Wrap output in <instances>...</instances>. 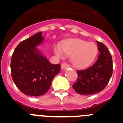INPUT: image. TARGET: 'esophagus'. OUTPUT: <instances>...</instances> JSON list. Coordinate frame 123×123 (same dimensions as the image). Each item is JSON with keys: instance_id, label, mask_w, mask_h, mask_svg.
<instances>
[{"instance_id": "34e87169", "label": "esophagus", "mask_w": 123, "mask_h": 123, "mask_svg": "<svg viewBox=\"0 0 123 123\" xmlns=\"http://www.w3.org/2000/svg\"><path fill=\"white\" fill-rule=\"evenodd\" d=\"M61 67H62V69H67V68H69V67H70L69 65H67V63H65L62 64V66H61Z\"/></svg>"}]
</instances>
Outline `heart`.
<instances>
[{
    "label": "heart",
    "instance_id": "1",
    "mask_svg": "<svg viewBox=\"0 0 123 123\" xmlns=\"http://www.w3.org/2000/svg\"><path fill=\"white\" fill-rule=\"evenodd\" d=\"M62 49L65 54L72 55V63L79 68H84L90 66L94 62L98 54V47L96 44L79 39L66 41L62 45ZM55 52L58 56L62 54V51L59 47L55 49Z\"/></svg>",
    "mask_w": 123,
    "mask_h": 123
}]
</instances>
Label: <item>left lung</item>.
<instances>
[{
    "label": "left lung",
    "mask_w": 123,
    "mask_h": 123,
    "mask_svg": "<svg viewBox=\"0 0 123 123\" xmlns=\"http://www.w3.org/2000/svg\"><path fill=\"white\" fill-rule=\"evenodd\" d=\"M100 54L92 67L78 70V80L73 87L81 95L94 94L103 91L108 84L113 74L111 55L102 42L97 41Z\"/></svg>",
    "instance_id": "1"
}]
</instances>
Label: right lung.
I'll return each instance as SVG.
<instances>
[{
  "label": "right lung",
  "mask_w": 123,
  "mask_h": 123,
  "mask_svg": "<svg viewBox=\"0 0 123 123\" xmlns=\"http://www.w3.org/2000/svg\"><path fill=\"white\" fill-rule=\"evenodd\" d=\"M44 41L42 32L20 42L11 60V75L19 91L30 96H40L49 90L51 82L60 71V64L54 65L36 46Z\"/></svg>",
  "instance_id": "add662e5"
}]
</instances>
